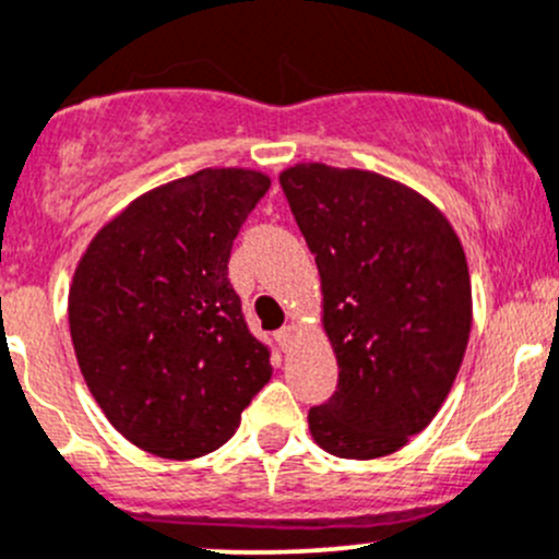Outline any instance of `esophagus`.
Wrapping results in <instances>:
<instances>
[{
    "instance_id": "34e87169",
    "label": "esophagus",
    "mask_w": 559,
    "mask_h": 559,
    "mask_svg": "<svg viewBox=\"0 0 559 559\" xmlns=\"http://www.w3.org/2000/svg\"><path fill=\"white\" fill-rule=\"evenodd\" d=\"M275 340H278L281 350H289L292 343H295V329H292V326L278 329V332H275Z\"/></svg>"
}]
</instances>
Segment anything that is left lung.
<instances>
[{
  "mask_svg": "<svg viewBox=\"0 0 559 559\" xmlns=\"http://www.w3.org/2000/svg\"><path fill=\"white\" fill-rule=\"evenodd\" d=\"M281 187L321 275L337 391L308 413L316 444L372 461L420 433L448 399L472 332V278L448 216L361 168L297 163Z\"/></svg>",
  "mask_w": 559,
  "mask_h": 559,
  "instance_id": "left-lung-1",
  "label": "left lung"
}]
</instances>
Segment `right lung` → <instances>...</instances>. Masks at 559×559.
<instances>
[{"label": "right lung", "instance_id": "1", "mask_svg": "<svg viewBox=\"0 0 559 559\" xmlns=\"http://www.w3.org/2000/svg\"><path fill=\"white\" fill-rule=\"evenodd\" d=\"M267 190L270 176L251 168L168 181L107 222L74 270L82 378L111 426L152 455L222 448L273 374L227 278L235 235Z\"/></svg>", "mask_w": 559, "mask_h": 559}]
</instances>
